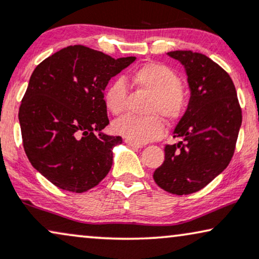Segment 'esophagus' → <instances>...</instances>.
<instances>
[{"label":"esophagus","mask_w":259,"mask_h":259,"mask_svg":"<svg viewBox=\"0 0 259 259\" xmlns=\"http://www.w3.org/2000/svg\"><path fill=\"white\" fill-rule=\"evenodd\" d=\"M125 143L127 146L133 147V148H142V145H140V143H136V142H133V141L125 139Z\"/></svg>","instance_id":"1"}]
</instances>
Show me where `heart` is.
I'll use <instances>...</instances> for the list:
<instances>
[{
	"mask_svg": "<svg viewBox=\"0 0 259 259\" xmlns=\"http://www.w3.org/2000/svg\"><path fill=\"white\" fill-rule=\"evenodd\" d=\"M132 81L140 91L150 94L145 113L147 117L126 116L112 124L113 132L136 143L159 139L165 132L163 117L167 122L181 119L188 107V98L182 88V80L175 70L162 63H147L133 71ZM127 86L123 78H117L105 88L104 105L114 116L125 110Z\"/></svg>",
	"mask_w": 259,
	"mask_h": 259,
	"instance_id": "obj_1",
	"label": "heart"
}]
</instances>
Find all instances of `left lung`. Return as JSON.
<instances>
[{
  "instance_id": "1",
  "label": "left lung",
  "mask_w": 259,
  "mask_h": 259,
  "mask_svg": "<svg viewBox=\"0 0 259 259\" xmlns=\"http://www.w3.org/2000/svg\"><path fill=\"white\" fill-rule=\"evenodd\" d=\"M184 65L191 98L173 132L179 142L165 146V160L154 171L160 188L189 195L207 186L231 162L241 125V107L227 71L203 54L171 51Z\"/></svg>"
}]
</instances>
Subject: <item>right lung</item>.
<instances>
[{"label": "right lung", "instance_id": "obj_1", "mask_svg": "<svg viewBox=\"0 0 259 259\" xmlns=\"http://www.w3.org/2000/svg\"><path fill=\"white\" fill-rule=\"evenodd\" d=\"M135 60L70 45L33 70L19 109L22 145L32 166L57 188L81 194L109 173L122 137L94 134L109 124L104 90Z\"/></svg>", "mask_w": 259, "mask_h": 259}]
</instances>
